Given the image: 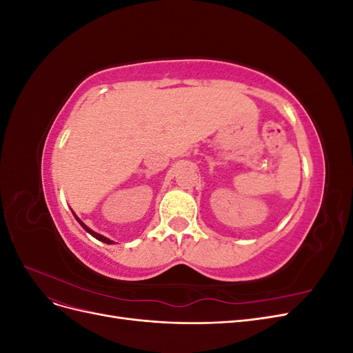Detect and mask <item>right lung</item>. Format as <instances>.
I'll list each match as a JSON object with an SVG mask.
<instances>
[{
  "mask_svg": "<svg viewBox=\"0 0 353 353\" xmlns=\"http://www.w3.org/2000/svg\"><path fill=\"white\" fill-rule=\"evenodd\" d=\"M73 216H74V219H77L79 223H81V227L85 230V231H87L88 234H91V236L94 237V239H97V240H100V241H103V243H105V244H113L114 241H112L110 239H108V237H104V236H101V234H99V232H95V231H92L90 227H87V225H85V223L77 216V215H74V213H73Z\"/></svg>",
  "mask_w": 353,
  "mask_h": 353,
  "instance_id": "right-lung-1",
  "label": "right lung"
}]
</instances>
